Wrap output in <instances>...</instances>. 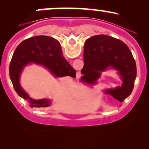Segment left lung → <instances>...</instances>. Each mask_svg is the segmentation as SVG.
<instances>
[{"mask_svg": "<svg viewBox=\"0 0 149 149\" xmlns=\"http://www.w3.org/2000/svg\"><path fill=\"white\" fill-rule=\"evenodd\" d=\"M83 59L80 81L95 85L102 72L112 69L117 71L122 85L104 92L120 102L130 95L136 79V66L131 51L123 42L106 35L92 36L85 42Z\"/></svg>", "mask_w": 149, "mask_h": 149, "instance_id": "obj_1", "label": "left lung"}]
</instances>
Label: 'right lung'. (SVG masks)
I'll return each mask as SVG.
<instances>
[{
  "instance_id": "1",
  "label": "right lung",
  "mask_w": 149,
  "mask_h": 149,
  "mask_svg": "<svg viewBox=\"0 0 149 149\" xmlns=\"http://www.w3.org/2000/svg\"><path fill=\"white\" fill-rule=\"evenodd\" d=\"M34 63L44 66L55 78H76V70L63 57L59 42L52 37L38 36L22 41L15 49L10 64V77L17 95L27 100L31 107H48L51 101L33 100L22 88L19 77L26 65Z\"/></svg>"
}]
</instances>
